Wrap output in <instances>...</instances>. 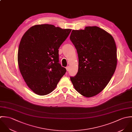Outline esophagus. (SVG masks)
<instances>
[{
  "instance_id": "esophagus-1",
  "label": "esophagus",
  "mask_w": 132,
  "mask_h": 132,
  "mask_svg": "<svg viewBox=\"0 0 132 132\" xmlns=\"http://www.w3.org/2000/svg\"><path fill=\"white\" fill-rule=\"evenodd\" d=\"M66 70H67V71H69V66H67V67H66Z\"/></svg>"
}]
</instances>
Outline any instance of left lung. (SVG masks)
Here are the masks:
<instances>
[{
	"label": "left lung",
	"instance_id": "obj_1",
	"mask_svg": "<svg viewBox=\"0 0 132 132\" xmlns=\"http://www.w3.org/2000/svg\"><path fill=\"white\" fill-rule=\"evenodd\" d=\"M70 39L77 49L79 69L70 77L75 89L87 97L94 96L105 88L117 65V51L113 37L97 27L72 30Z\"/></svg>",
	"mask_w": 132,
	"mask_h": 132
}]
</instances>
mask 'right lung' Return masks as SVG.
I'll list each match as a JSON object with an SVG mask.
<instances>
[{"label":"right lung","mask_w":132,"mask_h":132,"mask_svg":"<svg viewBox=\"0 0 132 132\" xmlns=\"http://www.w3.org/2000/svg\"><path fill=\"white\" fill-rule=\"evenodd\" d=\"M71 31L51 24L36 25L23 35L18 53L20 73L36 94L45 95L55 88L66 69L59 63V48Z\"/></svg>","instance_id":"add662e5"}]
</instances>
